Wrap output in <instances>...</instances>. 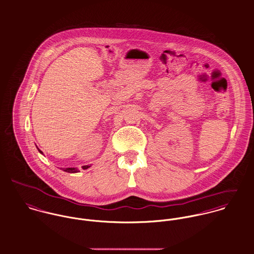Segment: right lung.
Listing matches in <instances>:
<instances>
[{
	"mask_svg": "<svg viewBox=\"0 0 254 254\" xmlns=\"http://www.w3.org/2000/svg\"><path fill=\"white\" fill-rule=\"evenodd\" d=\"M38 148V147H37ZM38 150H39V152L40 153H43L42 152V150H40L39 148H38ZM90 166L89 165H84V166H82V168L83 169H88ZM64 171H65V172H68V173H77V172H79V170L77 169V168H74V167H70V168H64Z\"/></svg>",
	"mask_w": 254,
	"mask_h": 254,
	"instance_id": "add662e5",
	"label": "right lung"
}]
</instances>
